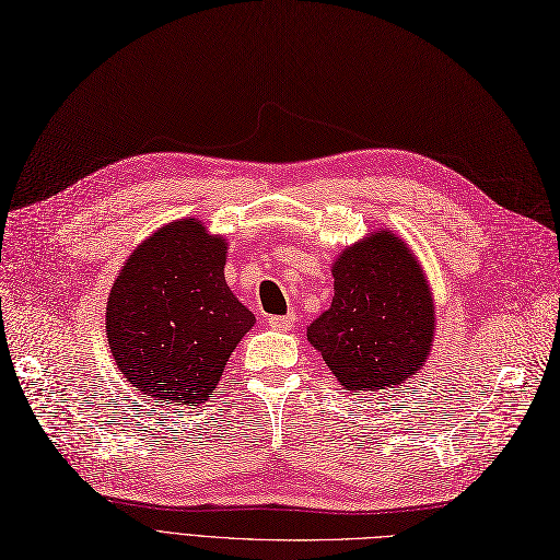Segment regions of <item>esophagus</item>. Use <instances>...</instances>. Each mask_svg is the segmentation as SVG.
I'll list each match as a JSON object with an SVG mask.
<instances>
[{
	"mask_svg": "<svg viewBox=\"0 0 560 560\" xmlns=\"http://www.w3.org/2000/svg\"><path fill=\"white\" fill-rule=\"evenodd\" d=\"M267 323L272 325L275 329H291L293 323H295V316L293 314H288V316H269Z\"/></svg>",
	"mask_w": 560,
	"mask_h": 560,
	"instance_id": "obj_1",
	"label": "esophagus"
}]
</instances>
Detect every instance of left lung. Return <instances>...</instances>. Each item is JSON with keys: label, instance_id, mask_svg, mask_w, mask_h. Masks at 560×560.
Wrapping results in <instances>:
<instances>
[{"label": "left lung", "instance_id": "1", "mask_svg": "<svg viewBox=\"0 0 560 560\" xmlns=\"http://www.w3.org/2000/svg\"><path fill=\"white\" fill-rule=\"evenodd\" d=\"M332 306L306 329L343 389L381 392L420 374L436 335V306L412 248L387 228L341 248Z\"/></svg>", "mask_w": 560, "mask_h": 560}]
</instances>
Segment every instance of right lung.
I'll return each mask as SVG.
<instances>
[{"label":"right lung","mask_w":560,"mask_h":560,"mask_svg":"<svg viewBox=\"0 0 560 560\" xmlns=\"http://www.w3.org/2000/svg\"><path fill=\"white\" fill-rule=\"evenodd\" d=\"M228 242L200 219H177L121 265L106 306L117 369L154 404L200 406L256 316L225 283Z\"/></svg>","instance_id":"1"}]
</instances>
